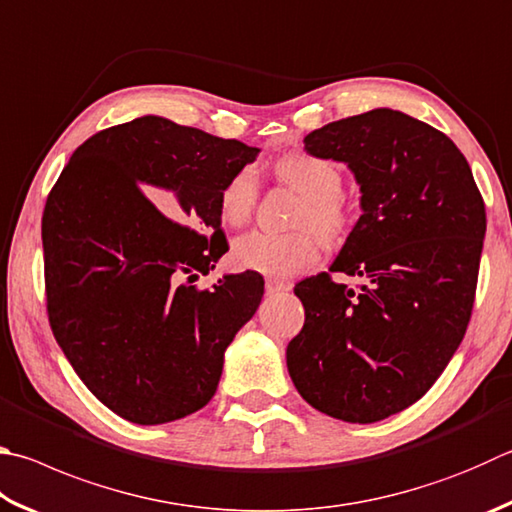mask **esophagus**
<instances>
[{
  "instance_id": "1",
  "label": "esophagus",
  "mask_w": 512,
  "mask_h": 512,
  "mask_svg": "<svg viewBox=\"0 0 512 512\" xmlns=\"http://www.w3.org/2000/svg\"><path fill=\"white\" fill-rule=\"evenodd\" d=\"M293 288V284L291 282H286V280H266V293L268 295H277V293H286V291H291Z\"/></svg>"
}]
</instances>
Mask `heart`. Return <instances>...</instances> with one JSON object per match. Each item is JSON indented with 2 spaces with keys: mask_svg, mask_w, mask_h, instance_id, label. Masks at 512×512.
<instances>
[{
  "mask_svg": "<svg viewBox=\"0 0 512 512\" xmlns=\"http://www.w3.org/2000/svg\"><path fill=\"white\" fill-rule=\"evenodd\" d=\"M280 181L304 199L297 226H311L324 239H336L347 228V208L340 197V167L315 154H288L275 165ZM257 203L255 167H241L219 192V215L224 224L239 228L250 219ZM313 230L288 235L250 230L232 244V259L246 271L291 277L309 268L320 253V241Z\"/></svg>",
  "mask_w": 512,
  "mask_h": 512,
  "instance_id": "heart-1",
  "label": "heart"
}]
</instances>
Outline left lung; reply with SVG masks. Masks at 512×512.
Listing matches in <instances>:
<instances>
[{"instance_id":"1","label":"left lung","mask_w":512,"mask_h":512,"mask_svg":"<svg viewBox=\"0 0 512 512\" xmlns=\"http://www.w3.org/2000/svg\"><path fill=\"white\" fill-rule=\"evenodd\" d=\"M304 150L347 163L362 215L329 273L295 286L304 327L286 367L306 403L347 423H376L416 403L448 367L475 304L486 208L466 156L396 109L336 120Z\"/></svg>"}]
</instances>
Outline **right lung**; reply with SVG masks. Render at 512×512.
<instances>
[{
  "label": "right lung",
  "mask_w": 512,
  "mask_h": 512,
  "mask_svg": "<svg viewBox=\"0 0 512 512\" xmlns=\"http://www.w3.org/2000/svg\"><path fill=\"white\" fill-rule=\"evenodd\" d=\"M257 154L141 116L82 143L46 199L53 336L89 392L125 421L161 425L208 405L228 345L262 302L257 273L224 275L210 291L190 284L226 253L219 192Z\"/></svg>",
  "instance_id": "1"
}]
</instances>
